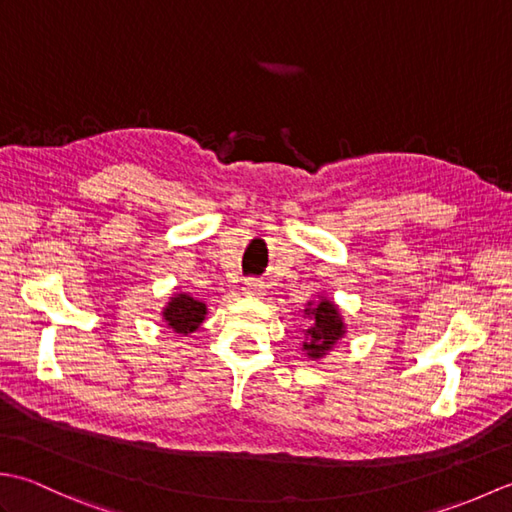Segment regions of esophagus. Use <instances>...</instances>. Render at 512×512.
Wrapping results in <instances>:
<instances>
[{"mask_svg":"<svg viewBox=\"0 0 512 512\" xmlns=\"http://www.w3.org/2000/svg\"><path fill=\"white\" fill-rule=\"evenodd\" d=\"M242 292L246 297H259V295H262V284H259L257 279H246Z\"/></svg>","mask_w":512,"mask_h":512,"instance_id":"obj_1","label":"esophagus"}]
</instances>
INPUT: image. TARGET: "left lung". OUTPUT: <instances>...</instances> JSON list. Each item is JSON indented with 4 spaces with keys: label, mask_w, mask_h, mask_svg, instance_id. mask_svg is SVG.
<instances>
[{
    "label": "left lung",
    "mask_w": 512,
    "mask_h": 512,
    "mask_svg": "<svg viewBox=\"0 0 512 512\" xmlns=\"http://www.w3.org/2000/svg\"><path fill=\"white\" fill-rule=\"evenodd\" d=\"M306 314H310L314 323L310 330H306L303 350L308 352L312 361H317V358H323L325 352H330L334 343L345 334V325H343L339 310H336L334 303L328 299H321L314 303L312 308L306 310Z\"/></svg>",
    "instance_id": "obj_1"
}]
</instances>
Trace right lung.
<instances>
[{"label":"right lung","instance_id":"obj_1","mask_svg":"<svg viewBox=\"0 0 512 512\" xmlns=\"http://www.w3.org/2000/svg\"><path fill=\"white\" fill-rule=\"evenodd\" d=\"M206 306L202 301L193 299L189 295H176L171 297L169 306L162 312L165 317V323L173 332L178 334H191L200 328V323L204 321Z\"/></svg>","mask_w":512,"mask_h":512}]
</instances>
